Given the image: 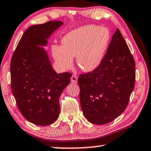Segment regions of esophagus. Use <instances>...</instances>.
Wrapping results in <instances>:
<instances>
[{
  "instance_id": "1",
  "label": "esophagus",
  "mask_w": 151,
  "mask_h": 151,
  "mask_svg": "<svg viewBox=\"0 0 151 151\" xmlns=\"http://www.w3.org/2000/svg\"><path fill=\"white\" fill-rule=\"evenodd\" d=\"M77 79H78V77L76 75H73L72 76H71V78H70L71 82H72L73 84H76V83H77Z\"/></svg>"
}]
</instances>
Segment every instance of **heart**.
I'll return each instance as SVG.
<instances>
[{"label":"heart","instance_id":"b5f03b06","mask_svg":"<svg viewBox=\"0 0 151 151\" xmlns=\"http://www.w3.org/2000/svg\"><path fill=\"white\" fill-rule=\"evenodd\" d=\"M110 39V32L105 27L95 25L79 27L63 38L62 46H52V55L61 69H70L73 57H76V64L82 70L92 72L101 65Z\"/></svg>","mask_w":151,"mask_h":151}]
</instances>
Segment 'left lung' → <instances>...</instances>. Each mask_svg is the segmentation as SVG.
<instances>
[{"label":"left lung","instance_id":"8db88e82","mask_svg":"<svg viewBox=\"0 0 151 151\" xmlns=\"http://www.w3.org/2000/svg\"><path fill=\"white\" fill-rule=\"evenodd\" d=\"M78 83L82 111L91 123H109L124 112L134 88L135 62L119 29L101 65L81 75Z\"/></svg>","mask_w":151,"mask_h":151}]
</instances>
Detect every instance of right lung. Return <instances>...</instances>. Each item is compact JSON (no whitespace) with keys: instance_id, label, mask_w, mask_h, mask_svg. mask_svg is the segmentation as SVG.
<instances>
[{"instance_id":"right-lung-1","label":"right lung","mask_w":151,"mask_h":151,"mask_svg":"<svg viewBox=\"0 0 151 151\" xmlns=\"http://www.w3.org/2000/svg\"><path fill=\"white\" fill-rule=\"evenodd\" d=\"M63 22L49 21L26 30L11 61V90L20 113L32 123L47 126L60 113L59 98L72 74H57L47 51V39Z\"/></svg>"}]
</instances>
